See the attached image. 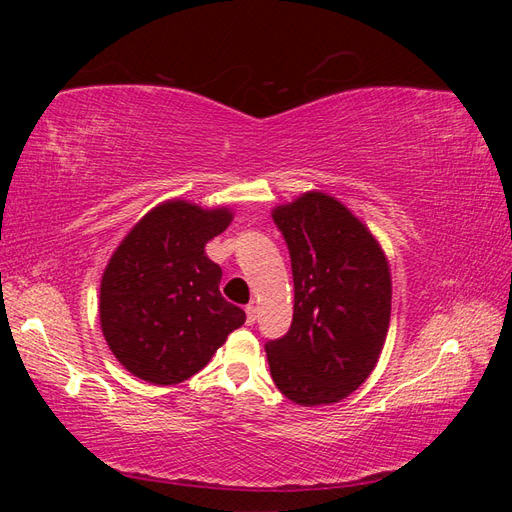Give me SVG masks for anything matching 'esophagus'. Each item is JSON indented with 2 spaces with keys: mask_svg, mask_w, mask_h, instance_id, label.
Instances as JSON below:
<instances>
[{
  "mask_svg": "<svg viewBox=\"0 0 512 512\" xmlns=\"http://www.w3.org/2000/svg\"><path fill=\"white\" fill-rule=\"evenodd\" d=\"M256 305L254 303H250V305H245V314H247V324H254L256 322Z\"/></svg>",
  "mask_w": 512,
  "mask_h": 512,
  "instance_id": "esophagus-1",
  "label": "esophagus"
}]
</instances>
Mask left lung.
Listing matches in <instances>:
<instances>
[{"mask_svg":"<svg viewBox=\"0 0 512 512\" xmlns=\"http://www.w3.org/2000/svg\"><path fill=\"white\" fill-rule=\"evenodd\" d=\"M290 252L294 314L267 342L271 378L299 406L342 401L369 378L391 322V269L380 243L337 198L305 192L273 209Z\"/></svg>","mask_w":512,"mask_h":512,"instance_id":"1","label":"left lung"}]
</instances>
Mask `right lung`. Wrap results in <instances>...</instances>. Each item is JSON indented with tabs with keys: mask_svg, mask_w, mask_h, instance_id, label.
Listing matches in <instances>:
<instances>
[{
	"mask_svg": "<svg viewBox=\"0 0 512 512\" xmlns=\"http://www.w3.org/2000/svg\"><path fill=\"white\" fill-rule=\"evenodd\" d=\"M230 222L226 207L168 200L108 260L100 284L102 333L136 378L164 386L188 380L245 322L243 309L222 297L220 265L205 254Z\"/></svg>",
	"mask_w": 512,
	"mask_h": 512,
	"instance_id": "right-lung-1",
	"label": "right lung"
}]
</instances>
